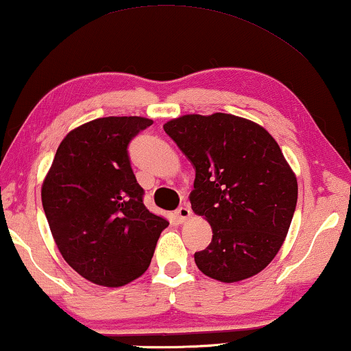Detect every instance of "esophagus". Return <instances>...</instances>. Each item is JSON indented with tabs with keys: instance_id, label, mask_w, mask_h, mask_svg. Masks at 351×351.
Wrapping results in <instances>:
<instances>
[{
	"instance_id": "1",
	"label": "esophagus",
	"mask_w": 351,
	"mask_h": 351,
	"mask_svg": "<svg viewBox=\"0 0 351 351\" xmlns=\"http://www.w3.org/2000/svg\"><path fill=\"white\" fill-rule=\"evenodd\" d=\"M191 208L187 205H182V206H180V208H178L176 211H175V215H176V218L181 221V223H184V221H187L191 218Z\"/></svg>"
}]
</instances>
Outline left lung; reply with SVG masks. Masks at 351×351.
I'll use <instances>...</instances> for the list:
<instances>
[{"label":"left lung","mask_w":351,"mask_h":351,"mask_svg":"<svg viewBox=\"0 0 351 351\" xmlns=\"http://www.w3.org/2000/svg\"><path fill=\"white\" fill-rule=\"evenodd\" d=\"M164 130L194 165L192 210L213 229L194 254L197 267L224 283L259 274L283 245L298 204V180L278 143L224 112L178 117Z\"/></svg>","instance_id":"1"}]
</instances>
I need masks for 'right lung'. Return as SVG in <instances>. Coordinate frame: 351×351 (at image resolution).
<instances>
[{
  "mask_svg": "<svg viewBox=\"0 0 351 351\" xmlns=\"http://www.w3.org/2000/svg\"><path fill=\"white\" fill-rule=\"evenodd\" d=\"M151 119L100 117L63 138L43 182V208L63 259L84 278L124 286L146 272L169 221L143 204L128 145Z\"/></svg>",
  "mask_w": 351,
  "mask_h": 351,
  "instance_id": "obj_1",
  "label": "right lung"
}]
</instances>
